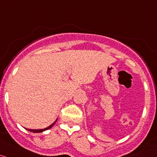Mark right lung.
<instances>
[{
    "mask_svg": "<svg viewBox=\"0 0 157 157\" xmlns=\"http://www.w3.org/2000/svg\"><path fill=\"white\" fill-rule=\"evenodd\" d=\"M56 121H55L53 122V123L52 124H51V125H50V126H49V127H48L47 128H44V129H41V130H31V129H26V130H29V131H30V132H43V131H44V130H48V129H51V127H52L53 126V124H54L56 123Z\"/></svg>",
    "mask_w": 157,
    "mask_h": 157,
    "instance_id": "right-lung-1",
    "label": "right lung"
}]
</instances>
